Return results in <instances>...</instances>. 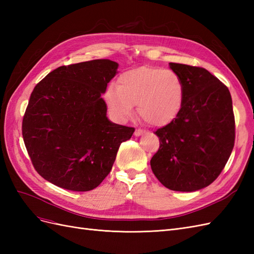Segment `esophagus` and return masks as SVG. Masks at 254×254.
I'll return each mask as SVG.
<instances>
[{"label": "esophagus", "instance_id": "obj_1", "mask_svg": "<svg viewBox=\"0 0 254 254\" xmlns=\"http://www.w3.org/2000/svg\"><path fill=\"white\" fill-rule=\"evenodd\" d=\"M143 133H144V131H143V130H141V129H136L135 131H134V135L135 136H140Z\"/></svg>", "mask_w": 254, "mask_h": 254}]
</instances>
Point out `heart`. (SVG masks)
<instances>
[{"mask_svg":"<svg viewBox=\"0 0 254 254\" xmlns=\"http://www.w3.org/2000/svg\"><path fill=\"white\" fill-rule=\"evenodd\" d=\"M105 103L112 117L125 121L137 106L140 117L155 127H164L180 114L184 87L175 72L155 66H141L123 73L117 88L106 90Z\"/></svg>","mask_w":254,"mask_h":254,"instance_id":"obj_1","label":"heart"}]
</instances>
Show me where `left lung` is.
<instances>
[{
	"instance_id": "1",
	"label": "left lung",
	"mask_w": 254,
	"mask_h": 254,
	"mask_svg": "<svg viewBox=\"0 0 254 254\" xmlns=\"http://www.w3.org/2000/svg\"><path fill=\"white\" fill-rule=\"evenodd\" d=\"M184 87L182 110L158 129L152 173L172 190L195 191L217 178L231 155L235 121L229 89L203 67L170 64Z\"/></svg>"
}]
</instances>
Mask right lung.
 I'll list each match as a JSON object with an SVG mask.
<instances>
[{"label":"right lung","instance_id":"obj_1","mask_svg":"<svg viewBox=\"0 0 254 254\" xmlns=\"http://www.w3.org/2000/svg\"><path fill=\"white\" fill-rule=\"evenodd\" d=\"M118 67L109 59L63 65L35 87L22 134L35 170L45 180L87 191L110 173L121 143L134 132L107 118L102 94Z\"/></svg>","mask_w":254,"mask_h":254}]
</instances>
